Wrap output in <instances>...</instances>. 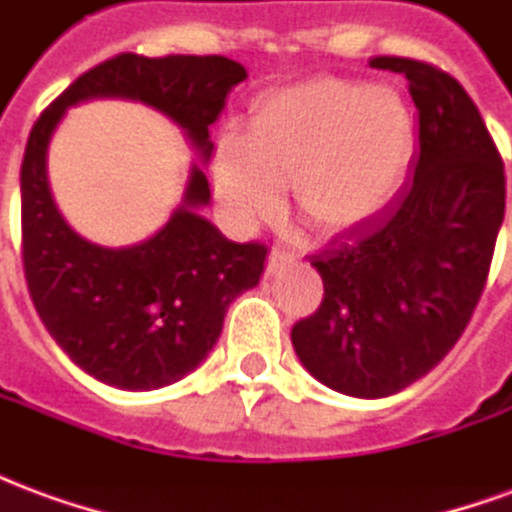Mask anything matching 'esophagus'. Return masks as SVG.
Returning <instances> with one entry per match:
<instances>
[{"label":"esophagus","instance_id":"esophagus-1","mask_svg":"<svg viewBox=\"0 0 512 512\" xmlns=\"http://www.w3.org/2000/svg\"><path fill=\"white\" fill-rule=\"evenodd\" d=\"M293 263H296V260H293V255L274 249V252H271V255H268V260H266V274L277 277V274H282V271H288Z\"/></svg>","mask_w":512,"mask_h":512}]
</instances>
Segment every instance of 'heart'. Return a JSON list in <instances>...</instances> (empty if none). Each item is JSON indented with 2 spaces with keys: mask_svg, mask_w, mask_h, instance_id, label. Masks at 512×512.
Returning <instances> with one entry per match:
<instances>
[{
  "mask_svg": "<svg viewBox=\"0 0 512 512\" xmlns=\"http://www.w3.org/2000/svg\"><path fill=\"white\" fill-rule=\"evenodd\" d=\"M414 142V109L395 87L315 76L260 95L249 136L216 142L213 189L246 230L274 219L293 183L296 208L321 233L351 235L397 200Z\"/></svg>",
  "mask_w": 512,
  "mask_h": 512,
  "instance_id": "b5f03b06",
  "label": "heart"
}]
</instances>
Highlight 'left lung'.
Listing matches in <instances>:
<instances>
[{
  "label": "left lung",
  "instance_id": "obj_1",
  "mask_svg": "<svg viewBox=\"0 0 512 512\" xmlns=\"http://www.w3.org/2000/svg\"><path fill=\"white\" fill-rule=\"evenodd\" d=\"M370 65L408 79L419 153L378 222L312 255L323 301L290 332L310 376L351 397L395 395L450 354L505 219V164L461 84L406 57Z\"/></svg>",
  "mask_w": 512,
  "mask_h": 512
}]
</instances>
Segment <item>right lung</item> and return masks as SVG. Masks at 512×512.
<instances>
[{
	"label": "right lung",
	"instance_id": "add662e5",
	"mask_svg": "<svg viewBox=\"0 0 512 512\" xmlns=\"http://www.w3.org/2000/svg\"><path fill=\"white\" fill-rule=\"evenodd\" d=\"M244 65L211 57L117 54L82 73L32 126L21 161V260L40 321L84 373L128 392L175 384L222 334L230 301L255 288L268 246L227 241L200 208L208 178L191 164L183 202L142 244L109 249L73 233L54 205L46 150L65 109L90 98H128L178 123L202 164L208 126Z\"/></svg>",
	"mask_w": 512,
	"mask_h": 512
}]
</instances>
